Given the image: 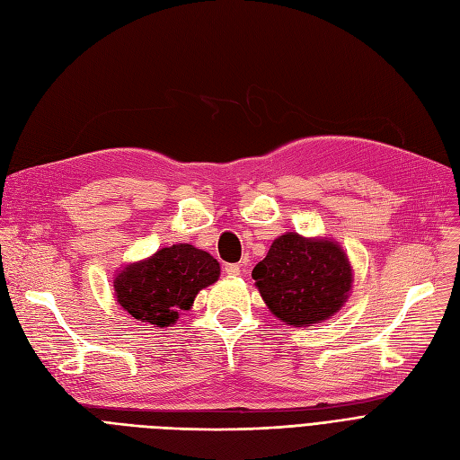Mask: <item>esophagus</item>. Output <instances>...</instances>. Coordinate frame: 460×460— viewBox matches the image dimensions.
<instances>
[{
  "mask_svg": "<svg viewBox=\"0 0 460 460\" xmlns=\"http://www.w3.org/2000/svg\"><path fill=\"white\" fill-rule=\"evenodd\" d=\"M225 270H226V275H228V277H238L242 269H240V265H238V263H230V265H226V267H225Z\"/></svg>",
  "mask_w": 460,
  "mask_h": 460,
  "instance_id": "obj_1",
  "label": "esophagus"
}]
</instances>
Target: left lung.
<instances>
[{
  "label": "left lung",
  "instance_id": "obj_1",
  "mask_svg": "<svg viewBox=\"0 0 460 460\" xmlns=\"http://www.w3.org/2000/svg\"><path fill=\"white\" fill-rule=\"evenodd\" d=\"M252 277L270 314L292 327H312L337 315L354 282L349 255L337 242L297 232L279 235Z\"/></svg>",
  "mask_w": 460,
  "mask_h": 460
}]
</instances>
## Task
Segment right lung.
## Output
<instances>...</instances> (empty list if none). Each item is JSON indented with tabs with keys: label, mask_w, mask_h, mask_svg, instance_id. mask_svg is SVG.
<instances>
[{
	"label": "right lung",
	"mask_w": 460,
	"mask_h": 460,
	"mask_svg": "<svg viewBox=\"0 0 460 460\" xmlns=\"http://www.w3.org/2000/svg\"><path fill=\"white\" fill-rule=\"evenodd\" d=\"M220 277L218 261L191 243L163 247L116 272V302L145 325L172 327Z\"/></svg>",
	"instance_id": "1"
}]
</instances>
